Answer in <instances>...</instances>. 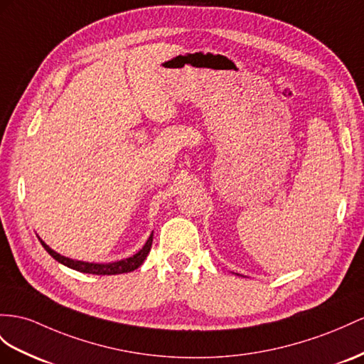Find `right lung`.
Instances as JSON below:
<instances>
[{
    "label": "right lung",
    "mask_w": 364,
    "mask_h": 364,
    "mask_svg": "<svg viewBox=\"0 0 364 364\" xmlns=\"http://www.w3.org/2000/svg\"><path fill=\"white\" fill-rule=\"evenodd\" d=\"M40 243L43 245V247L48 250L49 255H52L58 263L68 266L70 269H75L78 272L82 274H93V275H118V274H126V272H132L135 269H138L144 263V259L147 257V254L151 252L152 247V241H154V232L151 234V237L147 238L146 245L138 250V252L132 257L119 259V262L115 263H89V262H78V259H72L64 255H60L58 252H55L53 249H50L44 241L38 237Z\"/></svg>",
    "instance_id": "1"
}]
</instances>
